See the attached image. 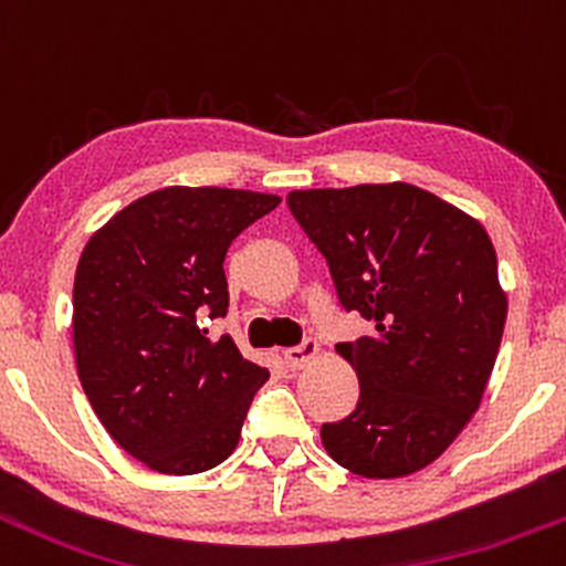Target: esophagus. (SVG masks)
Here are the masks:
<instances>
[{
	"label": "esophagus",
	"mask_w": 566,
	"mask_h": 566,
	"mask_svg": "<svg viewBox=\"0 0 566 566\" xmlns=\"http://www.w3.org/2000/svg\"><path fill=\"white\" fill-rule=\"evenodd\" d=\"M318 355V344L313 338H305L302 340V344H296V346H289V349L283 352V357H285V366L289 368H302V366H307V363L313 360V357Z\"/></svg>",
	"instance_id": "34e87169"
}]
</instances>
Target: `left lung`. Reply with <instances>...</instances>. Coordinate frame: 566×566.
Instances as JSON below:
<instances>
[{"mask_svg": "<svg viewBox=\"0 0 566 566\" xmlns=\"http://www.w3.org/2000/svg\"><path fill=\"white\" fill-rule=\"evenodd\" d=\"M329 266L344 311L374 333L335 349L360 379L322 443L346 471L399 479L438 460L479 410L506 324L484 228L412 184L296 189L285 198Z\"/></svg>", "mask_w": 566, "mask_h": 566, "instance_id": "obj_1", "label": "left lung"}]
</instances>
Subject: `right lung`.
Instances as JSON below:
<instances>
[{"label": "right lung", "mask_w": 566, "mask_h": 566, "mask_svg": "<svg viewBox=\"0 0 566 566\" xmlns=\"http://www.w3.org/2000/svg\"><path fill=\"white\" fill-rule=\"evenodd\" d=\"M277 203L248 189L167 187L117 211L82 250L80 382L106 432L150 471L192 475L228 460L270 379L203 322L228 313L231 242Z\"/></svg>", "instance_id": "1"}]
</instances>
